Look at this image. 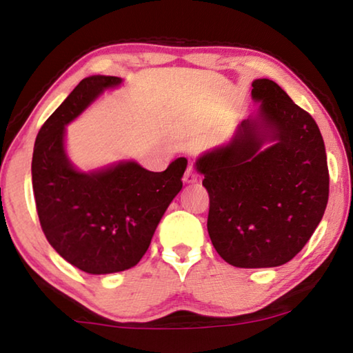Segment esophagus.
<instances>
[{
	"instance_id": "1",
	"label": "esophagus",
	"mask_w": 353,
	"mask_h": 353,
	"mask_svg": "<svg viewBox=\"0 0 353 353\" xmlns=\"http://www.w3.org/2000/svg\"><path fill=\"white\" fill-rule=\"evenodd\" d=\"M183 182H185V183H194V182H198V174H196L194 170L191 168V166H188L187 171H185Z\"/></svg>"
}]
</instances>
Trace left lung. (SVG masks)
Wrapping results in <instances>:
<instances>
[{"mask_svg": "<svg viewBox=\"0 0 353 353\" xmlns=\"http://www.w3.org/2000/svg\"><path fill=\"white\" fill-rule=\"evenodd\" d=\"M259 109L196 160L210 196L213 248L236 268H276L301 252L324 216L328 168L310 113L271 79L252 82Z\"/></svg>", "mask_w": 353, "mask_h": 353, "instance_id": "1", "label": "left lung"}]
</instances>
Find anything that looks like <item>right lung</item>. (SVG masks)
Masks as SVG:
<instances>
[{
  "label": "right lung",
  "instance_id": "right-lung-1",
  "mask_svg": "<svg viewBox=\"0 0 353 353\" xmlns=\"http://www.w3.org/2000/svg\"><path fill=\"white\" fill-rule=\"evenodd\" d=\"M121 83V77L104 74L82 79L41 126L32 154L34 198L48 243L70 265L94 276L130 270L141 260L187 168L183 157L162 172L135 160L90 171L71 162L67 126Z\"/></svg>",
  "mask_w": 353,
  "mask_h": 353
}]
</instances>
